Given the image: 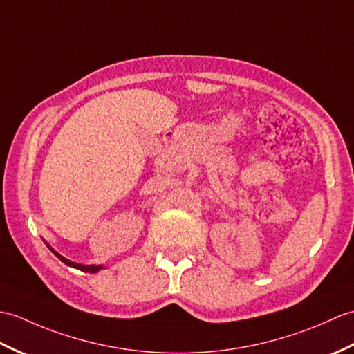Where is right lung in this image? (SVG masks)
I'll use <instances>...</instances> for the list:
<instances>
[{
	"mask_svg": "<svg viewBox=\"0 0 354 354\" xmlns=\"http://www.w3.org/2000/svg\"><path fill=\"white\" fill-rule=\"evenodd\" d=\"M45 244L48 245V249L51 250L57 258H59L62 262H64L66 266H69V267H73V268H77V270L84 271V273H96V271H100V270L104 268L102 266H83V264H78V262H73V261H71V259H66L64 257H62V254H60L59 252H55L48 243H45Z\"/></svg>",
	"mask_w": 354,
	"mask_h": 354,
	"instance_id": "add662e5",
	"label": "right lung"
}]
</instances>
